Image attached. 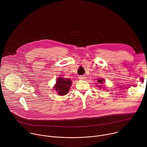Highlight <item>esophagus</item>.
I'll list each match as a JSON object with an SVG mask.
<instances>
[{
  "instance_id": "1",
  "label": "esophagus",
  "mask_w": 147,
  "mask_h": 147,
  "mask_svg": "<svg viewBox=\"0 0 147 147\" xmlns=\"http://www.w3.org/2000/svg\"><path fill=\"white\" fill-rule=\"evenodd\" d=\"M78 78L80 80H85L86 78V76H79Z\"/></svg>"
}]
</instances>
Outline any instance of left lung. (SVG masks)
I'll use <instances>...</instances> for the list:
<instances>
[{
    "instance_id": "8db88e82",
    "label": "left lung",
    "mask_w": 147,
    "mask_h": 147,
    "mask_svg": "<svg viewBox=\"0 0 147 147\" xmlns=\"http://www.w3.org/2000/svg\"><path fill=\"white\" fill-rule=\"evenodd\" d=\"M97 81H98V82L99 84V85H100V84H103V82H104V81H105V80H104V79H103V78H98ZM97 86H98V85H97ZM99 88H100V86H99Z\"/></svg>"
}]
</instances>
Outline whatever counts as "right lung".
Wrapping results in <instances>:
<instances>
[{"instance_id":"1","label":"right lung","mask_w":147,"mask_h":147,"mask_svg":"<svg viewBox=\"0 0 147 147\" xmlns=\"http://www.w3.org/2000/svg\"><path fill=\"white\" fill-rule=\"evenodd\" d=\"M72 81L70 79H65L63 77H59L53 87L54 90L57 91L59 95H65L68 93Z\"/></svg>"}]
</instances>
